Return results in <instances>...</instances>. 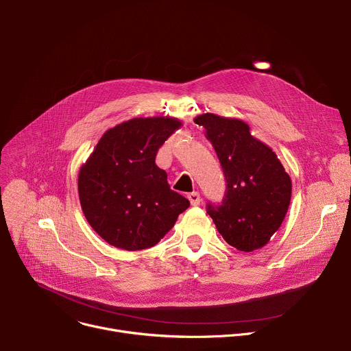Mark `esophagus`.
Here are the masks:
<instances>
[{"label":"esophagus","mask_w":351,"mask_h":351,"mask_svg":"<svg viewBox=\"0 0 351 351\" xmlns=\"http://www.w3.org/2000/svg\"><path fill=\"white\" fill-rule=\"evenodd\" d=\"M187 198L191 206H198L199 202H202V197H199V193L198 191H193V193H189L187 194Z\"/></svg>","instance_id":"obj_1"}]
</instances>
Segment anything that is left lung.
I'll return each instance as SVG.
<instances>
[{"instance_id": "obj_1", "label": "left lung", "mask_w": 351, "mask_h": 351, "mask_svg": "<svg viewBox=\"0 0 351 351\" xmlns=\"http://www.w3.org/2000/svg\"><path fill=\"white\" fill-rule=\"evenodd\" d=\"M194 122L206 129L222 165L226 195L208 204V215L228 244L254 252L280 228L291 198V180L274 149L250 133L237 118L203 114Z\"/></svg>"}]
</instances>
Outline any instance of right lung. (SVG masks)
<instances>
[{"label": "right lung", "instance_id": "right-lung-1", "mask_svg": "<svg viewBox=\"0 0 351 351\" xmlns=\"http://www.w3.org/2000/svg\"><path fill=\"white\" fill-rule=\"evenodd\" d=\"M180 126L172 117L125 121L101 136L82 165L83 214L108 244L128 252L153 247L190 206L156 164L160 147Z\"/></svg>", "mask_w": 351, "mask_h": 351}]
</instances>
